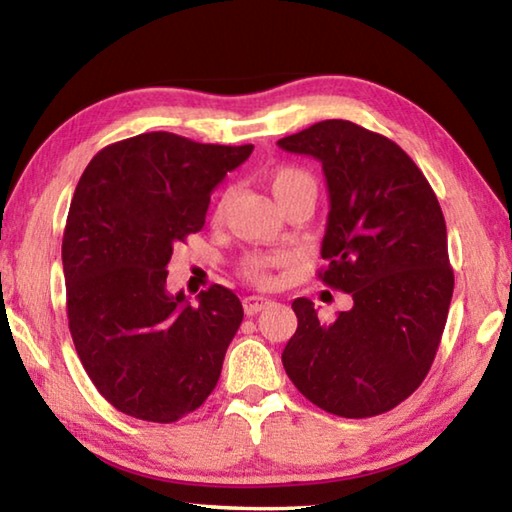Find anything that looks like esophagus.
I'll use <instances>...</instances> for the list:
<instances>
[{
	"label": "esophagus",
	"mask_w": 512,
	"mask_h": 512,
	"mask_svg": "<svg viewBox=\"0 0 512 512\" xmlns=\"http://www.w3.org/2000/svg\"><path fill=\"white\" fill-rule=\"evenodd\" d=\"M268 305H271V300L262 298V296H246V298H244V311H246L248 316L259 314V311H262V309L268 307Z\"/></svg>",
	"instance_id": "esophagus-1"
}]
</instances>
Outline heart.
<instances>
[{"label": "heart", "mask_w": 512, "mask_h": 512, "mask_svg": "<svg viewBox=\"0 0 512 512\" xmlns=\"http://www.w3.org/2000/svg\"><path fill=\"white\" fill-rule=\"evenodd\" d=\"M268 187L275 196L277 205H284L289 198L298 194H314L316 196V180L307 169L296 167V164H280L271 173H268ZM223 212V201L216 207V214ZM287 255L284 253H253L246 255L241 262V275L248 282L259 284V287H268L273 282V271L287 264Z\"/></svg>", "instance_id": "heart-1"}]
</instances>
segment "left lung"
<instances>
[{
  "label": "left lung",
  "mask_w": 512,
  "mask_h": 512,
  "mask_svg": "<svg viewBox=\"0 0 512 512\" xmlns=\"http://www.w3.org/2000/svg\"><path fill=\"white\" fill-rule=\"evenodd\" d=\"M277 144L323 164L329 214L318 277L354 300L332 323H320L311 300H293L298 329L284 370L327 413L391 411L427 377L454 293L438 198L400 146L352 121H318Z\"/></svg>",
  "instance_id": "8db88e82"
}]
</instances>
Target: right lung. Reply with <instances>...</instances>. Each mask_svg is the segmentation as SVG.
I'll return each mask as SVG.
<instances>
[{
  "instance_id": "add662e5",
  "label": "right lung",
  "mask_w": 512,
  "mask_h": 512,
  "mask_svg": "<svg viewBox=\"0 0 512 512\" xmlns=\"http://www.w3.org/2000/svg\"><path fill=\"white\" fill-rule=\"evenodd\" d=\"M250 153L142 133L101 149L76 185L63 235L69 332L97 391L131 418L176 422L219 381L244 307L221 284L198 305L171 296L167 264Z\"/></svg>"
}]
</instances>
